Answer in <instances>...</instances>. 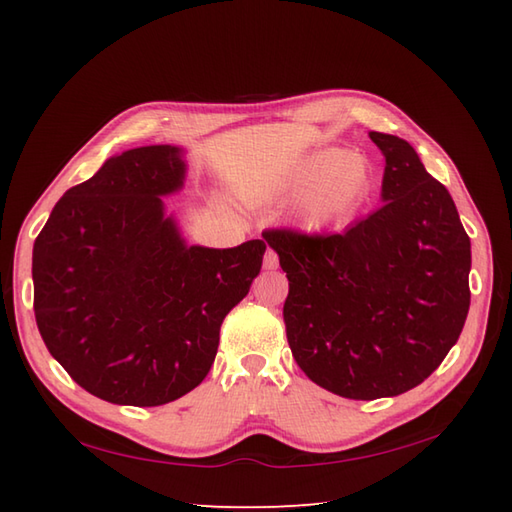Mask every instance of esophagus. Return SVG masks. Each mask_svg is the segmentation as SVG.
<instances>
[{
    "label": "esophagus",
    "instance_id": "34e87169",
    "mask_svg": "<svg viewBox=\"0 0 512 512\" xmlns=\"http://www.w3.org/2000/svg\"><path fill=\"white\" fill-rule=\"evenodd\" d=\"M279 266V257H277V253L275 250H266V255H264V268L266 270H275Z\"/></svg>",
    "mask_w": 512,
    "mask_h": 512
}]
</instances>
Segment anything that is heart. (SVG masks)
<instances>
[{"mask_svg":"<svg viewBox=\"0 0 512 512\" xmlns=\"http://www.w3.org/2000/svg\"><path fill=\"white\" fill-rule=\"evenodd\" d=\"M374 173L363 154L339 147L314 149L292 167L279 184L288 198L303 195L297 224L308 233H325L343 226L361 209L372 191Z\"/></svg>","mask_w":512,"mask_h":512,"instance_id":"obj_1","label":"heart"}]
</instances>
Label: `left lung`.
<instances>
[{"label":"left lung","instance_id":"8db88e82","mask_svg":"<svg viewBox=\"0 0 512 512\" xmlns=\"http://www.w3.org/2000/svg\"><path fill=\"white\" fill-rule=\"evenodd\" d=\"M369 138L385 156L378 211L343 233L264 231L288 277L292 356L312 383L352 400L418 387L471 306V239L451 193L407 140Z\"/></svg>","mask_w":512,"mask_h":512}]
</instances>
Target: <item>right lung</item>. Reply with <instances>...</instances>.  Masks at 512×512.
<instances>
[{"mask_svg": "<svg viewBox=\"0 0 512 512\" xmlns=\"http://www.w3.org/2000/svg\"><path fill=\"white\" fill-rule=\"evenodd\" d=\"M182 149L112 156L63 193L32 248L35 319L48 352L92 396L158 407L198 387L220 328L262 270L266 244L189 246L162 195Z\"/></svg>", "mask_w": 512, "mask_h": 512, "instance_id": "1", "label": "right lung"}]
</instances>
